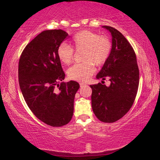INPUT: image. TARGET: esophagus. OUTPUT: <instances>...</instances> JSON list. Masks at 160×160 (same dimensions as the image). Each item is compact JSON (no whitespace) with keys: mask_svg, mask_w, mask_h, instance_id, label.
<instances>
[{"mask_svg":"<svg viewBox=\"0 0 160 160\" xmlns=\"http://www.w3.org/2000/svg\"><path fill=\"white\" fill-rule=\"evenodd\" d=\"M85 85H86V84H85V83H83V82H80V88H82V87H84Z\"/></svg>","mask_w":160,"mask_h":160,"instance_id":"esophagus-1","label":"esophagus"}]
</instances>
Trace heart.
<instances>
[{
  "label": "heart",
  "mask_w": 160,
  "mask_h": 160,
  "mask_svg": "<svg viewBox=\"0 0 160 160\" xmlns=\"http://www.w3.org/2000/svg\"><path fill=\"white\" fill-rule=\"evenodd\" d=\"M72 47L76 50H83L81 63L75 64L68 70L70 79L76 81L88 80L94 73L95 66L105 63L112 51V43L109 38L99 36L94 32L82 30L75 34L71 40ZM59 60L64 65L71 63L73 58V49L66 44H61L57 49Z\"/></svg>",
  "instance_id": "1"
}]
</instances>
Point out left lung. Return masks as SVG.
<instances>
[{"mask_svg": "<svg viewBox=\"0 0 160 160\" xmlns=\"http://www.w3.org/2000/svg\"><path fill=\"white\" fill-rule=\"evenodd\" d=\"M112 37V51L97 79L109 78V87L102 83L90 85L92 107L99 121L113 123L131 109L139 85V69L133 48L115 28L102 26ZM103 82V81H102Z\"/></svg>", "mask_w": 160, "mask_h": 160, "instance_id": "1", "label": "left lung"}]
</instances>
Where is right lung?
I'll return each instance as SVG.
<instances>
[{"label":"right lung","instance_id":"add662e5","mask_svg":"<svg viewBox=\"0 0 160 160\" xmlns=\"http://www.w3.org/2000/svg\"><path fill=\"white\" fill-rule=\"evenodd\" d=\"M68 37L62 29L43 31L26 46L19 61V84L27 104L39 120L53 127L71 120L80 88L75 81L62 82L65 73L57 49Z\"/></svg>","mask_w":160,"mask_h":160}]
</instances>
